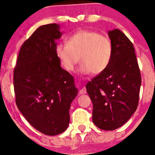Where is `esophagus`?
Returning a JSON list of instances; mask_svg holds the SVG:
<instances>
[{
  "label": "esophagus",
  "instance_id": "1",
  "mask_svg": "<svg viewBox=\"0 0 155 155\" xmlns=\"http://www.w3.org/2000/svg\"><path fill=\"white\" fill-rule=\"evenodd\" d=\"M86 92H87V90H86L85 87H82L81 90H80L79 93L80 94V95H83V94H85Z\"/></svg>",
  "mask_w": 155,
  "mask_h": 155
}]
</instances>
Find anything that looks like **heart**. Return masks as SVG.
<instances>
[{"label":"heart","instance_id":"heart-1","mask_svg":"<svg viewBox=\"0 0 155 155\" xmlns=\"http://www.w3.org/2000/svg\"><path fill=\"white\" fill-rule=\"evenodd\" d=\"M56 55L68 71H73L79 62L82 74L97 75L110 65L112 46L107 36L88 30H81L68 38L67 43H60L55 48Z\"/></svg>","mask_w":155,"mask_h":155}]
</instances>
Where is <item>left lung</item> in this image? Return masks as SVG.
Here are the masks:
<instances>
[{"instance_id":"1","label":"left lung","mask_w":155,"mask_h":155,"mask_svg":"<svg viewBox=\"0 0 155 155\" xmlns=\"http://www.w3.org/2000/svg\"><path fill=\"white\" fill-rule=\"evenodd\" d=\"M112 46L110 65L87 82L93 104L92 122L103 130L123 125L136 111L141 74L132 42L118 29L108 32Z\"/></svg>"}]
</instances>
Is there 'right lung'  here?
I'll return each mask as SVG.
<instances>
[{"mask_svg":"<svg viewBox=\"0 0 155 155\" xmlns=\"http://www.w3.org/2000/svg\"><path fill=\"white\" fill-rule=\"evenodd\" d=\"M56 23L39 27L22 45L13 71L15 102L28 122L46 135L63 132L78 89L60 67L55 41L61 37Z\"/></svg>","mask_w":155,"mask_h":155,"instance_id":"obj_1","label":"right lung"}]
</instances>
